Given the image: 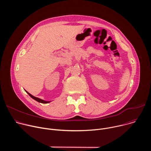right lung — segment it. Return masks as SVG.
<instances>
[{"label":"right lung","mask_w":151,"mask_h":151,"mask_svg":"<svg viewBox=\"0 0 151 151\" xmlns=\"http://www.w3.org/2000/svg\"><path fill=\"white\" fill-rule=\"evenodd\" d=\"M27 92V93L32 98V99H33L34 100H35L36 101H38V102H39V103H50V101H45V100H42V99H39V98H37V97H35V96H32V94H30V93H29L27 91H26Z\"/></svg>","instance_id":"right-lung-1"}]
</instances>
